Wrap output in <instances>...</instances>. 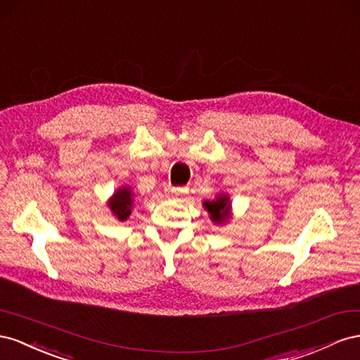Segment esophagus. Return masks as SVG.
I'll use <instances>...</instances> for the list:
<instances>
[{
    "mask_svg": "<svg viewBox=\"0 0 360 360\" xmlns=\"http://www.w3.org/2000/svg\"><path fill=\"white\" fill-rule=\"evenodd\" d=\"M170 193L173 198H181V196H184V194L188 193V188L187 187H172Z\"/></svg>",
    "mask_w": 360,
    "mask_h": 360,
    "instance_id": "obj_1",
    "label": "esophagus"
}]
</instances>
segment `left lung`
Here are the masks:
<instances>
[{
    "label": "left lung",
    "instance_id": "1",
    "mask_svg": "<svg viewBox=\"0 0 360 360\" xmlns=\"http://www.w3.org/2000/svg\"><path fill=\"white\" fill-rule=\"evenodd\" d=\"M205 208L208 210V212L211 214V219L215 223H221L228 219L231 203L228 196H220L214 202H205Z\"/></svg>",
    "mask_w": 360,
    "mask_h": 360
}]
</instances>
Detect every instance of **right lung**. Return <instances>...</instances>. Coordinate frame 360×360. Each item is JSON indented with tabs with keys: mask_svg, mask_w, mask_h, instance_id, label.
I'll use <instances>...</instances> for the list:
<instances>
[{
	"mask_svg": "<svg viewBox=\"0 0 360 360\" xmlns=\"http://www.w3.org/2000/svg\"><path fill=\"white\" fill-rule=\"evenodd\" d=\"M131 205L132 199L129 188H120L115 196H112L110 202V208L119 220H127L128 215L131 214Z\"/></svg>",
	"mask_w": 360,
	"mask_h": 360,
	"instance_id": "right-lung-1",
	"label": "right lung"
}]
</instances>
